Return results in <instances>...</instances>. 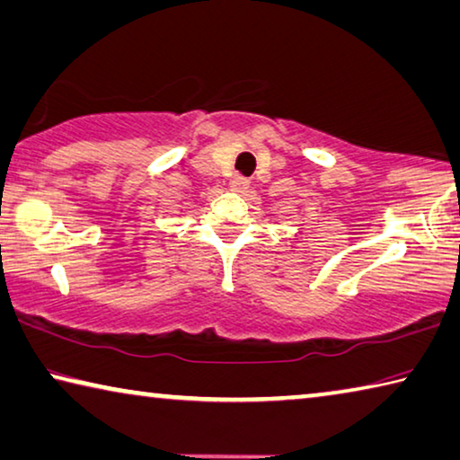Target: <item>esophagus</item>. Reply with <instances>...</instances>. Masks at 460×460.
I'll use <instances>...</instances> for the list:
<instances>
[{
  "label": "esophagus",
  "instance_id": "34e87169",
  "mask_svg": "<svg viewBox=\"0 0 460 460\" xmlns=\"http://www.w3.org/2000/svg\"><path fill=\"white\" fill-rule=\"evenodd\" d=\"M229 188H231L233 192H237V194H243V192H247V188H250V180L243 178V176H235V178L231 180Z\"/></svg>",
  "mask_w": 460,
  "mask_h": 460
}]
</instances>
